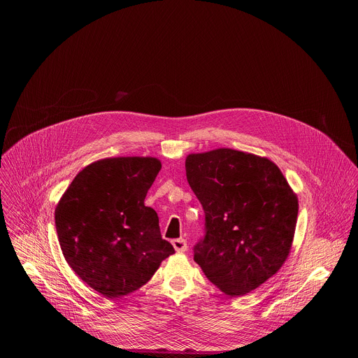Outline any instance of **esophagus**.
Returning a JSON list of instances; mask_svg holds the SVG:
<instances>
[{
  "label": "esophagus",
  "mask_w": 358,
  "mask_h": 358,
  "mask_svg": "<svg viewBox=\"0 0 358 358\" xmlns=\"http://www.w3.org/2000/svg\"><path fill=\"white\" fill-rule=\"evenodd\" d=\"M171 243H173L174 249H176L178 253H182V252H185V250L188 249L187 241H185V239H182V238H180V239H174Z\"/></svg>",
  "instance_id": "esophagus-1"
}]
</instances>
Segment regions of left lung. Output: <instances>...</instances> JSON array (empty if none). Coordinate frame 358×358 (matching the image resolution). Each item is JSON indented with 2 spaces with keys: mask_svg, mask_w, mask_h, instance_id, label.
Returning a JSON list of instances; mask_svg holds the SVG:
<instances>
[{
  "mask_svg": "<svg viewBox=\"0 0 358 358\" xmlns=\"http://www.w3.org/2000/svg\"><path fill=\"white\" fill-rule=\"evenodd\" d=\"M185 173L206 213L194 261L229 296L257 289L289 257L297 195L273 162L232 148L188 155Z\"/></svg>",
  "mask_w": 358,
  "mask_h": 358,
  "instance_id": "1",
  "label": "left lung"
}]
</instances>
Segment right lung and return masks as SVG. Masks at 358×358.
<instances>
[{"mask_svg": "<svg viewBox=\"0 0 358 358\" xmlns=\"http://www.w3.org/2000/svg\"><path fill=\"white\" fill-rule=\"evenodd\" d=\"M160 170L155 157L94 162L73 178L55 208L68 265L105 297L140 289L174 253L162 238L157 213L144 206Z\"/></svg>", "mask_w": 358, "mask_h": 358, "instance_id": "add662e5", "label": "right lung"}]
</instances>
